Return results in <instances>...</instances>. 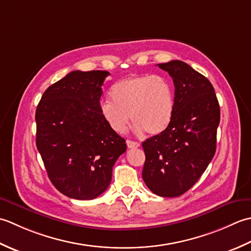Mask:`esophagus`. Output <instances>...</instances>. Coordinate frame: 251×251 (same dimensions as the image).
Instances as JSON below:
<instances>
[{"instance_id": "34e87169", "label": "esophagus", "mask_w": 251, "mask_h": 251, "mask_svg": "<svg viewBox=\"0 0 251 251\" xmlns=\"http://www.w3.org/2000/svg\"><path fill=\"white\" fill-rule=\"evenodd\" d=\"M126 145L129 148H137L140 146V144L137 142H133V141H130V140L126 141Z\"/></svg>"}]
</instances>
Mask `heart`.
<instances>
[{
	"label": "heart",
	"instance_id": "obj_1",
	"mask_svg": "<svg viewBox=\"0 0 251 251\" xmlns=\"http://www.w3.org/2000/svg\"><path fill=\"white\" fill-rule=\"evenodd\" d=\"M110 99L100 105L101 118L110 129L122 134L130 122L135 131L151 135L165 132L176 109L175 88L166 76L143 75L121 79L112 84Z\"/></svg>",
	"mask_w": 251,
	"mask_h": 251
}]
</instances>
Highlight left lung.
Returning a JSON list of instances; mask_svg holds the SVG:
<instances>
[{
	"label": "left lung",
	"instance_id": "1",
	"mask_svg": "<svg viewBox=\"0 0 251 251\" xmlns=\"http://www.w3.org/2000/svg\"><path fill=\"white\" fill-rule=\"evenodd\" d=\"M175 83L172 122L160 134L143 142V180L161 197H177L195 184L214 156L220 106L206 76L181 60L159 64Z\"/></svg>",
	"mask_w": 251,
	"mask_h": 251
}]
</instances>
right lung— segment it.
I'll use <instances>...</instances> for the list:
<instances>
[{"label":"right lung","instance_id":"1","mask_svg":"<svg viewBox=\"0 0 251 251\" xmlns=\"http://www.w3.org/2000/svg\"><path fill=\"white\" fill-rule=\"evenodd\" d=\"M108 71H71L44 92L35 111L37 148L50 182L74 199L89 201L109 186L126 140L100 112Z\"/></svg>","mask_w":251,"mask_h":251}]
</instances>
